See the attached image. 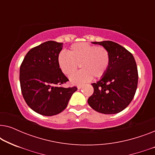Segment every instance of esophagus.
I'll list each match as a JSON object with an SVG mask.
<instances>
[{
    "mask_svg": "<svg viewBox=\"0 0 155 155\" xmlns=\"http://www.w3.org/2000/svg\"><path fill=\"white\" fill-rule=\"evenodd\" d=\"M77 87H78V90H80V89H81L82 87V85H78Z\"/></svg>",
    "mask_w": 155,
    "mask_h": 155,
    "instance_id": "esophagus-1",
    "label": "esophagus"
}]
</instances>
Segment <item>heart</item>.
Listing matches in <instances>:
<instances>
[{
    "instance_id": "b5f03b06",
    "label": "heart",
    "mask_w": 155,
    "mask_h": 155,
    "mask_svg": "<svg viewBox=\"0 0 155 155\" xmlns=\"http://www.w3.org/2000/svg\"><path fill=\"white\" fill-rule=\"evenodd\" d=\"M58 64L65 75L75 73L78 65L82 70L71 75L70 80L74 84H82L90 81L92 77L100 78L104 75L109 65V53L104 48L87 43L73 44L68 51L59 53Z\"/></svg>"
}]
</instances>
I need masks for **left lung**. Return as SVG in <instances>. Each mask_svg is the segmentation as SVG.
I'll use <instances>...</instances> for the list:
<instances>
[{
	"instance_id": "obj_1",
	"label": "left lung",
	"mask_w": 155,
	"mask_h": 155,
	"mask_svg": "<svg viewBox=\"0 0 155 155\" xmlns=\"http://www.w3.org/2000/svg\"><path fill=\"white\" fill-rule=\"evenodd\" d=\"M92 43L107 51L109 65L100 80L92 84L94 93L87 102L99 113H119L131 102L137 90L138 74L135 58L128 50L114 41Z\"/></svg>"
}]
</instances>
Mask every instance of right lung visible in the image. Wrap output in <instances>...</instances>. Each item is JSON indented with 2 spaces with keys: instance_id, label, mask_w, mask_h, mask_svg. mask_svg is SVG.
<instances>
[{
  "instance_id": "1",
  "label": "right lung",
  "mask_w": 155,
  "mask_h": 155,
  "mask_svg": "<svg viewBox=\"0 0 155 155\" xmlns=\"http://www.w3.org/2000/svg\"><path fill=\"white\" fill-rule=\"evenodd\" d=\"M63 44L48 41L31 48L20 69L22 93L27 105L43 116L60 114L66 108L76 87L65 88L68 79L61 71L58 56Z\"/></svg>"
}]
</instances>
